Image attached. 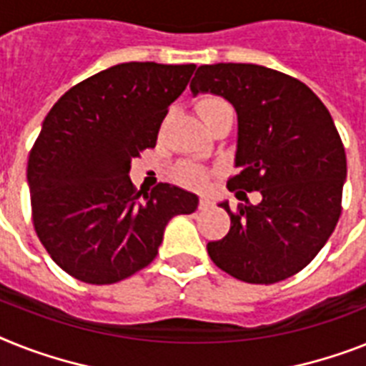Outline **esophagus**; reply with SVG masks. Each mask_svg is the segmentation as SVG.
<instances>
[{
	"instance_id": "34e87169",
	"label": "esophagus",
	"mask_w": 366,
	"mask_h": 366,
	"mask_svg": "<svg viewBox=\"0 0 366 366\" xmlns=\"http://www.w3.org/2000/svg\"><path fill=\"white\" fill-rule=\"evenodd\" d=\"M207 207H211V200L207 198V196H202V198H200V209H207Z\"/></svg>"
}]
</instances>
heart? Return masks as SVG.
<instances>
[{
    "instance_id": "1",
    "label": "heart",
    "mask_w": 366,
    "mask_h": 366,
    "mask_svg": "<svg viewBox=\"0 0 366 366\" xmlns=\"http://www.w3.org/2000/svg\"><path fill=\"white\" fill-rule=\"evenodd\" d=\"M226 101H222L220 97H204V99H200V102H198V114L202 116H205V114H209L211 110H215V108L219 107H224ZM179 181L183 183V185L187 187H192V189H202V187H205V183H207V174H205L202 168H198V166H185V168H181L179 172Z\"/></svg>"
}]
</instances>
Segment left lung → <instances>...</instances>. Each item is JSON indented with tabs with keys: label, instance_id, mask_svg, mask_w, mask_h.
Segmentation results:
<instances>
[{
	"label": "left lung",
	"instance_id": "8db88e82",
	"mask_svg": "<svg viewBox=\"0 0 366 366\" xmlns=\"http://www.w3.org/2000/svg\"><path fill=\"white\" fill-rule=\"evenodd\" d=\"M190 92L213 93L235 108L237 174L228 189L262 194L258 205L239 204L235 213L220 202L232 226L207 243L211 259L250 285L299 273L340 217L346 153L333 117L303 81L252 63L202 65Z\"/></svg>",
	"mask_w": 366,
	"mask_h": 366
}]
</instances>
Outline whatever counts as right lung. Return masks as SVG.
Here are the masks:
<instances>
[{"label": "right lung", "mask_w": 366, "mask_h": 366, "mask_svg": "<svg viewBox=\"0 0 366 366\" xmlns=\"http://www.w3.org/2000/svg\"><path fill=\"white\" fill-rule=\"evenodd\" d=\"M196 65L131 61L71 87L42 122L29 161L33 224L48 254L74 279L114 285L155 259L172 217L198 196L161 183L136 192L134 157L155 147L168 107Z\"/></svg>", "instance_id": "1"}]
</instances>
